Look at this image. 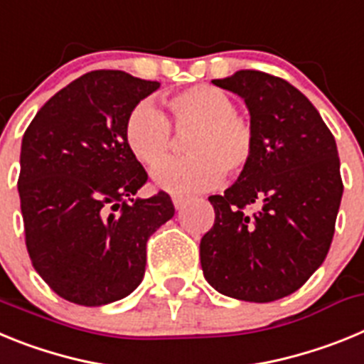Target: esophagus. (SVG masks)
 <instances>
[{
    "instance_id": "34e87169",
    "label": "esophagus",
    "mask_w": 364,
    "mask_h": 364,
    "mask_svg": "<svg viewBox=\"0 0 364 364\" xmlns=\"http://www.w3.org/2000/svg\"><path fill=\"white\" fill-rule=\"evenodd\" d=\"M188 202V198L182 197V195H173V205H175L176 210H182Z\"/></svg>"
}]
</instances>
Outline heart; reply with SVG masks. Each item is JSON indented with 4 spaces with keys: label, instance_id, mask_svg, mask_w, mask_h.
<instances>
[{
    "label": "heart",
    "instance_id": "b5f03b06",
    "mask_svg": "<svg viewBox=\"0 0 364 364\" xmlns=\"http://www.w3.org/2000/svg\"><path fill=\"white\" fill-rule=\"evenodd\" d=\"M176 129L193 127L186 140L188 156L159 164L169 154L173 131L169 120L146 100L131 109L125 120V142L140 162L154 167L153 184L169 193H193L213 188L224 171L237 176L252 162L255 133L246 118L235 112L226 91L210 83L191 85L169 98Z\"/></svg>",
    "mask_w": 364,
    "mask_h": 364
}]
</instances>
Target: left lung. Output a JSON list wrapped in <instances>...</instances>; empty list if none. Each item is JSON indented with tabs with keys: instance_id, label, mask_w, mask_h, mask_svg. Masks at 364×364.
Returning a JSON list of instances; mask_svg holds the SVG:
<instances>
[{
	"instance_id": "obj_1",
	"label": "left lung",
	"mask_w": 364,
	"mask_h": 364,
	"mask_svg": "<svg viewBox=\"0 0 364 364\" xmlns=\"http://www.w3.org/2000/svg\"><path fill=\"white\" fill-rule=\"evenodd\" d=\"M213 83L244 100L255 151L237 182L210 197L215 224L200 240L202 272L222 295L277 301L311 277L332 244L343 197L336 138L286 80L237 70Z\"/></svg>"
}]
</instances>
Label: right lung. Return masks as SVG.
<instances>
[{
  "mask_svg": "<svg viewBox=\"0 0 364 364\" xmlns=\"http://www.w3.org/2000/svg\"><path fill=\"white\" fill-rule=\"evenodd\" d=\"M160 87L92 70L36 112L21 140L18 191L32 266L65 301L102 306L138 288L147 239L175 215L169 195L134 198L147 173L125 120Z\"/></svg>",
  "mask_w": 364,
  "mask_h": 364,
  "instance_id": "add662e5",
  "label": "right lung"
}]
</instances>
